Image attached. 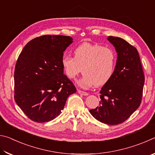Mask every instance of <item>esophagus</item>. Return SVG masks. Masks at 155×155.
<instances>
[{"label":"esophagus","instance_id":"esophagus-1","mask_svg":"<svg viewBox=\"0 0 155 155\" xmlns=\"http://www.w3.org/2000/svg\"><path fill=\"white\" fill-rule=\"evenodd\" d=\"M78 94H80L81 95H83V96H88V94H89L87 92H85V91H81L80 90H78Z\"/></svg>","mask_w":155,"mask_h":155}]
</instances>
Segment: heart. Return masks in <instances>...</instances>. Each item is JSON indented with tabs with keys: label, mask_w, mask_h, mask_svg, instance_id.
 <instances>
[{
	"label": "heart",
	"mask_w": 155,
	"mask_h": 155,
	"mask_svg": "<svg viewBox=\"0 0 155 155\" xmlns=\"http://www.w3.org/2000/svg\"><path fill=\"white\" fill-rule=\"evenodd\" d=\"M74 57L64 54L61 65L68 78L74 79L82 70L77 81L81 87L90 88L105 85L114 74L117 54L114 49L101 44L83 43L74 50Z\"/></svg>",
	"instance_id": "b5f03b06"
}]
</instances>
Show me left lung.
I'll use <instances>...</instances> for the list:
<instances>
[{
	"label": "left lung",
	"mask_w": 155,
	"mask_h": 155,
	"mask_svg": "<svg viewBox=\"0 0 155 155\" xmlns=\"http://www.w3.org/2000/svg\"><path fill=\"white\" fill-rule=\"evenodd\" d=\"M107 39L117 51L116 67L111 79L100 91L99 106L90 112L101 122L116 125L127 120L140 107L145 77L135 47L117 37Z\"/></svg>",
	"instance_id": "obj_1"
}]
</instances>
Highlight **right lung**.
Returning a JSON list of instances; mask_svg holds the SVG:
<instances>
[{"label":"right lung","instance_id":"add662e5","mask_svg":"<svg viewBox=\"0 0 155 155\" xmlns=\"http://www.w3.org/2000/svg\"><path fill=\"white\" fill-rule=\"evenodd\" d=\"M72 38L44 35L26 44L15 64L14 99L28 118L46 122L61 114L68 96L77 91L64 74L61 58Z\"/></svg>","mask_w":155,"mask_h":155}]
</instances>
